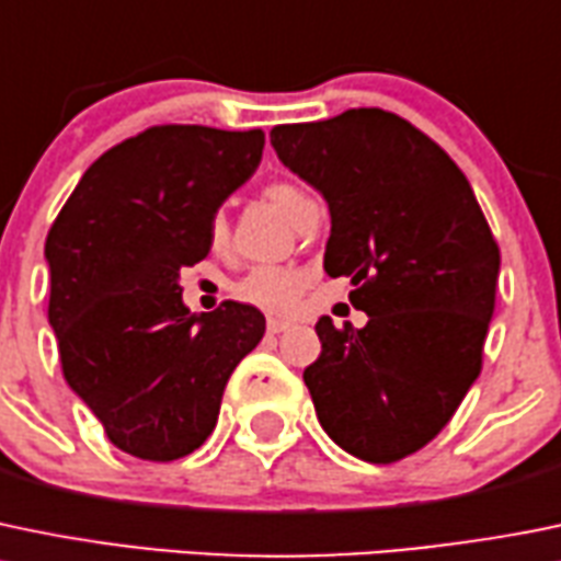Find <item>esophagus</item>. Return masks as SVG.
Masks as SVG:
<instances>
[{"label": "esophagus", "instance_id": "34e87169", "mask_svg": "<svg viewBox=\"0 0 561 561\" xmlns=\"http://www.w3.org/2000/svg\"><path fill=\"white\" fill-rule=\"evenodd\" d=\"M265 329H268L271 334H282L285 329H290V323H287V320H279V318H268Z\"/></svg>", "mask_w": 561, "mask_h": 561}]
</instances>
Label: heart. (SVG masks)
Returning <instances> with one entry per match:
<instances>
[{"label": "heart", "instance_id": "1", "mask_svg": "<svg viewBox=\"0 0 561 561\" xmlns=\"http://www.w3.org/2000/svg\"><path fill=\"white\" fill-rule=\"evenodd\" d=\"M265 197L282 210L290 221H296V216L301 214L307 205H312L314 199L309 197L304 188H298L296 183L276 181L265 188ZM230 236V225L221 214H216L210 219V247L221 249ZM307 276L296 268H285V265H257V268L249 271L241 282L236 285L238 298L254 304V307L265 309V312H290L296 307V298L301 293Z\"/></svg>", "mask_w": 561, "mask_h": 561}]
</instances>
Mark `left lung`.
<instances>
[{
  "instance_id": "obj_1",
  "label": "left lung",
  "mask_w": 561,
  "mask_h": 561,
  "mask_svg": "<svg viewBox=\"0 0 561 561\" xmlns=\"http://www.w3.org/2000/svg\"><path fill=\"white\" fill-rule=\"evenodd\" d=\"M271 145L329 203L323 268L351 276V304L369 318H320L304 383L331 442L394 463L444 431L480 375L499 243L458 164L397 114L276 125Z\"/></svg>"
}]
</instances>
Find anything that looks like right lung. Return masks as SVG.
I'll return each instance as SVG.
<instances>
[{"mask_svg": "<svg viewBox=\"0 0 561 561\" xmlns=\"http://www.w3.org/2000/svg\"><path fill=\"white\" fill-rule=\"evenodd\" d=\"M263 145L260 128L153 125L106 150L48 230L62 375L134 458L167 463L203 447L232 369L263 340L260 309L225 301L192 314L181 287Z\"/></svg>", "mask_w": 561, "mask_h": 561, "instance_id": "1", "label": "right lung"}]
</instances>
